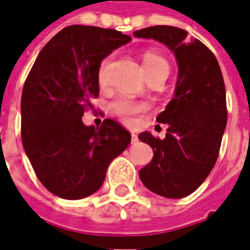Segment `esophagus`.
Segmentation results:
<instances>
[{
    "mask_svg": "<svg viewBox=\"0 0 250 250\" xmlns=\"http://www.w3.org/2000/svg\"><path fill=\"white\" fill-rule=\"evenodd\" d=\"M131 141H132V143H136V142H138V135L134 134V132L131 134Z\"/></svg>",
    "mask_w": 250,
    "mask_h": 250,
    "instance_id": "1",
    "label": "esophagus"
}]
</instances>
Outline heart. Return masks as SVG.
I'll list each match as a JSON object with an SVG mask.
<instances>
[{"label": "heart", "mask_w": 250, "mask_h": 250, "mask_svg": "<svg viewBox=\"0 0 250 250\" xmlns=\"http://www.w3.org/2000/svg\"><path fill=\"white\" fill-rule=\"evenodd\" d=\"M107 66H108V60H104L102 62V65H100V69H99L100 82H103L104 77H105ZM143 68H145V72H146V76L150 75V73H155V72H166L168 75L167 60L161 55L154 53V52H147L146 55L143 56ZM112 109H114L115 114L120 116L122 119L125 120V122H130L136 114L143 111L145 107L142 104L134 102V100H130L127 98H120L112 103Z\"/></svg>", "instance_id": "1"}]
</instances>
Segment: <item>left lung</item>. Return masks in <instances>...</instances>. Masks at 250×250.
Returning a JSON list of instances; mask_svg holds the SVG:
<instances>
[{
  "label": "left lung",
  "instance_id": "obj_1",
  "mask_svg": "<svg viewBox=\"0 0 250 250\" xmlns=\"http://www.w3.org/2000/svg\"><path fill=\"white\" fill-rule=\"evenodd\" d=\"M134 36L165 44L178 62L174 96L157 116L158 123L168 125L166 138H154L147 131L139 134L154 151L139 177L152 193L184 198L201 186L218 158L228 118L224 77L213 52L188 39L186 30L157 25Z\"/></svg>",
  "mask_w": 250,
  "mask_h": 250
}]
</instances>
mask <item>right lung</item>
I'll use <instances>...</instances> for the list:
<instances>
[{
	"mask_svg": "<svg viewBox=\"0 0 250 250\" xmlns=\"http://www.w3.org/2000/svg\"><path fill=\"white\" fill-rule=\"evenodd\" d=\"M131 37L115 29L72 25L52 37L30 69L21 96V139L37 178L64 199L98 191L131 134L112 119L85 125L99 96L102 60Z\"/></svg>",
	"mask_w": 250,
	"mask_h": 250,
	"instance_id": "add662e5",
	"label": "right lung"
}]
</instances>
